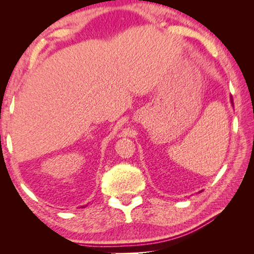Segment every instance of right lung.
I'll use <instances>...</instances> for the list:
<instances>
[{"mask_svg":"<svg viewBox=\"0 0 254 254\" xmlns=\"http://www.w3.org/2000/svg\"><path fill=\"white\" fill-rule=\"evenodd\" d=\"M83 207H84V206H83Z\"/></svg>","mask_w":254,"mask_h":254,"instance_id":"right-lung-1","label":"right lung"}]
</instances>
